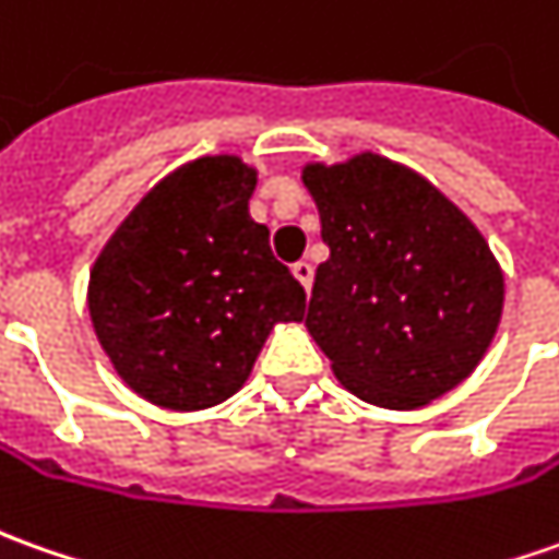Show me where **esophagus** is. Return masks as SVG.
I'll list each match as a JSON object with an SVG mask.
<instances>
[{"instance_id": "esophagus-1", "label": "esophagus", "mask_w": 559, "mask_h": 559, "mask_svg": "<svg viewBox=\"0 0 559 559\" xmlns=\"http://www.w3.org/2000/svg\"><path fill=\"white\" fill-rule=\"evenodd\" d=\"M294 278L306 287V294L311 290V281H314V269H311V263H296L294 265Z\"/></svg>"}]
</instances>
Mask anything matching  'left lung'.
Returning a JSON list of instances; mask_svg holds the SVG:
<instances>
[{"label": "left lung", "mask_w": 559, "mask_h": 559, "mask_svg": "<svg viewBox=\"0 0 559 559\" xmlns=\"http://www.w3.org/2000/svg\"><path fill=\"white\" fill-rule=\"evenodd\" d=\"M302 183L330 248L306 328L360 401L425 407L487 355L504 302L484 235L416 170L360 152L306 165Z\"/></svg>", "instance_id": "obj_1"}]
</instances>
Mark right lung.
Here are the masks:
<instances>
[{
    "instance_id": "add662e5",
    "label": "right lung",
    "mask_w": 559,
    "mask_h": 559,
    "mask_svg": "<svg viewBox=\"0 0 559 559\" xmlns=\"http://www.w3.org/2000/svg\"><path fill=\"white\" fill-rule=\"evenodd\" d=\"M253 189L257 170L238 155L195 158L152 186L91 269L94 333L155 407L223 404L272 328L306 314L302 284L250 219Z\"/></svg>"
}]
</instances>
